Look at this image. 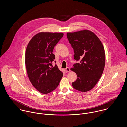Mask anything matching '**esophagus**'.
<instances>
[{
  "label": "esophagus",
  "mask_w": 127,
  "mask_h": 127,
  "mask_svg": "<svg viewBox=\"0 0 127 127\" xmlns=\"http://www.w3.org/2000/svg\"><path fill=\"white\" fill-rule=\"evenodd\" d=\"M65 71H66V72H68L70 71V68H69V67H67V68H66V69H65Z\"/></svg>",
  "instance_id": "34e87169"
}]
</instances>
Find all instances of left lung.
<instances>
[{
    "label": "left lung",
    "mask_w": 127,
    "mask_h": 127,
    "mask_svg": "<svg viewBox=\"0 0 127 127\" xmlns=\"http://www.w3.org/2000/svg\"><path fill=\"white\" fill-rule=\"evenodd\" d=\"M67 36L78 62L71 70L77 74L72 87L80 92H87L98 82L105 67V54L103 44L92 32L83 30L67 33Z\"/></svg>",
    "instance_id": "obj_1"
}]
</instances>
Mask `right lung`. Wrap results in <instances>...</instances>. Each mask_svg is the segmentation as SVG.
I'll return each mask as SVG.
<instances>
[{
  "label": "right lung",
  "instance_id": "add662e5",
  "mask_svg": "<svg viewBox=\"0 0 127 127\" xmlns=\"http://www.w3.org/2000/svg\"><path fill=\"white\" fill-rule=\"evenodd\" d=\"M62 33L40 32L30 41L25 53V65L29 80L42 94L49 93L57 88L63 73L53 61L55 46L63 37ZM55 62H56L55 61Z\"/></svg>",
  "mask_w": 127,
  "mask_h": 127
}]
</instances>
